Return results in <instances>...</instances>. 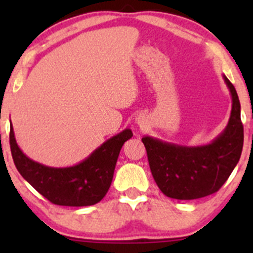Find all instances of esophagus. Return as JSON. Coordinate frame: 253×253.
Returning <instances> with one entry per match:
<instances>
[{"instance_id":"34e87169","label":"esophagus","mask_w":253,"mask_h":253,"mask_svg":"<svg viewBox=\"0 0 253 253\" xmlns=\"http://www.w3.org/2000/svg\"><path fill=\"white\" fill-rule=\"evenodd\" d=\"M135 124L138 125L139 127H141V128H144V127H146L147 125H149V117H147L146 114H144V113L136 115Z\"/></svg>"}]
</instances>
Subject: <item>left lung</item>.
Masks as SVG:
<instances>
[{
    "instance_id": "obj_1",
    "label": "left lung",
    "mask_w": 253,
    "mask_h": 253,
    "mask_svg": "<svg viewBox=\"0 0 253 253\" xmlns=\"http://www.w3.org/2000/svg\"><path fill=\"white\" fill-rule=\"evenodd\" d=\"M232 98L225 129L210 144L187 146L144 135L151 172L165 196L195 200L214 194L227 181L242 155L244 129L233 84L222 75Z\"/></svg>"
}]
</instances>
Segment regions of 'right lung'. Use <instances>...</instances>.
Instances as JSON below:
<instances>
[{"label": "right lung", "instance_id": "add662e5", "mask_svg": "<svg viewBox=\"0 0 253 253\" xmlns=\"http://www.w3.org/2000/svg\"><path fill=\"white\" fill-rule=\"evenodd\" d=\"M133 133L129 128L92 151L80 163L65 168H53L28 158L16 143L10 123V150L17 171L32 187L54 205L84 207L100 202L113 181L121 147Z\"/></svg>", "mask_w": 253, "mask_h": 253}]
</instances>
